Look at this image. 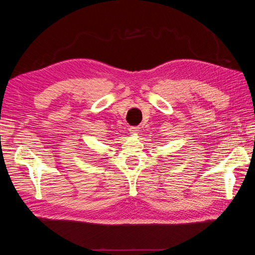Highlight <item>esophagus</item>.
Returning <instances> with one entry per match:
<instances>
[{
    "instance_id": "1",
    "label": "esophagus",
    "mask_w": 255,
    "mask_h": 255,
    "mask_svg": "<svg viewBox=\"0 0 255 255\" xmlns=\"http://www.w3.org/2000/svg\"><path fill=\"white\" fill-rule=\"evenodd\" d=\"M129 132H130V134L136 135V134H138V132H139V129H138L137 127H130L129 128Z\"/></svg>"
}]
</instances>
